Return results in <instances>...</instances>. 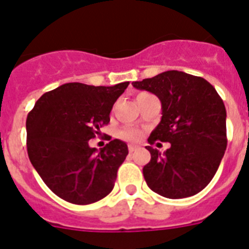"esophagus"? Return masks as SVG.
Wrapping results in <instances>:
<instances>
[{
    "label": "esophagus",
    "instance_id": "esophagus-1",
    "mask_svg": "<svg viewBox=\"0 0 249 249\" xmlns=\"http://www.w3.org/2000/svg\"><path fill=\"white\" fill-rule=\"evenodd\" d=\"M137 149H138V146H135V144H129V146H128V151L131 152V153H132V152L137 151Z\"/></svg>",
    "mask_w": 249,
    "mask_h": 249
}]
</instances>
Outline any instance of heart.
<instances>
[{"instance_id": "1", "label": "heart", "mask_w": 249, "mask_h": 249, "mask_svg": "<svg viewBox=\"0 0 249 249\" xmlns=\"http://www.w3.org/2000/svg\"><path fill=\"white\" fill-rule=\"evenodd\" d=\"M120 137L128 142H137L142 138V131L138 128H133V127H124L121 129Z\"/></svg>"}]
</instances>
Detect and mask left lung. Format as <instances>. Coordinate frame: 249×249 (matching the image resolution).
<instances>
[{
	"instance_id": "obj_1",
	"label": "left lung",
	"mask_w": 249,
	"mask_h": 249,
	"mask_svg": "<svg viewBox=\"0 0 249 249\" xmlns=\"http://www.w3.org/2000/svg\"><path fill=\"white\" fill-rule=\"evenodd\" d=\"M137 89L156 94L162 118L148 142H169L160 155L147 146L151 160L143 167L147 186L166 198H186L212 181L227 148L226 107L204 78L181 71H166L132 82Z\"/></svg>"
}]
</instances>
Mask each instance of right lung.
<instances>
[{
	"instance_id": "add662e5",
	"label": "right lung",
	"mask_w": 249,
	"mask_h": 249,
	"mask_svg": "<svg viewBox=\"0 0 249 249\" xmlns=\"http://www.w3.org/2000/svg\"><path fill=\"white\" fill-rule=\"evenodd\" d=\"M128 85L65 83L42 94L28 113V157L59 198L89 204L113 190L128 147L123 141L113 140L97 151L89 147V141L108 124L112 107Z\"/></svg>"
}]
</instances>
